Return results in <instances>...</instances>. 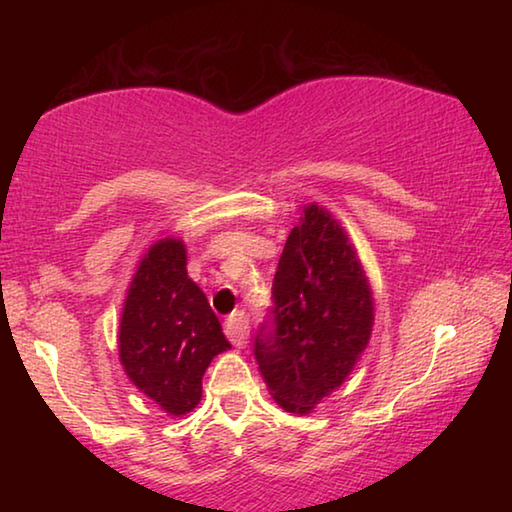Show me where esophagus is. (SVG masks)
Segmentation results:
<instances>
[{"label":"esophagus","mask_w":512,"mask_h":512,"mask_svg":"<svg viewBox=\"0 0 512 512\" xmlns=\"http://www.w3.org/2000/svg\"><path fill=\"white\" fill-rule=\"evenodd\" d=\"M225 336L237 345V348H244L248 343V318L244 311H235L225 320Z\"/></svg>","instance_id":"1"}]
</instances>
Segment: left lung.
<instances>
[{"label": "left lung", "instance_id": "left-lung-1", "mask_svg": "<svg viewBox=\"0 0 512 512\" xmlns=\"http://www.w3.org/2000/svg\"><path fill=\"white\" fill-rule=\"evenodd\" d=\"M273 327L255 359L273 400L307 415L334 393L368 348L375 300L343 225L318 203L302 207L273 280Z\"/></svg>", "mask_w": 512, "mask_h": 512}]
</instances>
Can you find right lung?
Masks as SVG:
<instances>
[{"instance_id":"obj_1","label":"right lung","mask_w":512,"mask_h":512,"mask_svg":"<svg viewBox=\"0 0 512 512\" xmlns=\"http://www.w3.org/2000/svg\"><path fill=\"white\" fill-rule=\"evenodd\" d=\"M117 343L128 379L164 413L196 409L207 366L230 343L205 293L187 275L183 239H158L140 259L121 309Z\"/></svg>"}]
</instances>
